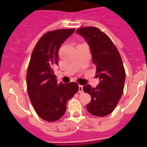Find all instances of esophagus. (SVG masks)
I'll list each match as a JSON object with an SVG mask.
<instances>
[{
	"label": "esophagus",
	"mask_w": 147,
	"mask_h": 147,
	"mask_svg": "<svg viewBox=\"0 0 147 147\" xmlns=\"http://www.w3.org/2000/svg\"><path fill=\"white\" fill-rule=\"evenodd\" d=\"M83 92V86L81 85H79V93H82Z\"/></svg>",
	"instance_id": "obj_1"
}]
</instances>
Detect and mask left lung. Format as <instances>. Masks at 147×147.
I'll return each instance as SVG.
<instances>
[{
    "label": "left lung",
    "mask_w": 147,
    "mask_h": 147,
    "mask_svg": "<svg viewBox=\"0 0 147 147\" xmlns=\"http://www.w3.org/2000/svg\"><path fill=\"white\" fill-rule=\"evenodd\" d=\"M76 32L86 40L100 82L96 88L86 85L85 93L91 96L87 105L90 114L98 117L109 115L119 103L124 91L125 70L117 48L110 37L99 28L93 26L78 28Z\"/></svg>",
    "instance_id": "8db88e82"
}]
</instances>
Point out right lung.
Wrapping results in <instances>:
<instances>
[{"instance_id":"add662e5","label":"right lung","mask_w":147,"mask_h":147,"mask_svg":"<svg viewBox=\"0 0 147 147\" xmlns=\"http://www.w3.org/2000/svg\"><path fill=\"white\" fill-rule=\"evenodd\" d=\"M75 29H57L40 37L32 51L26 74L28 94L39 117L46 121L59 120L66 103L79 90L76 82L58 83L53 66L58 65L61 45Z\"/></svg>"}]
</instances>
